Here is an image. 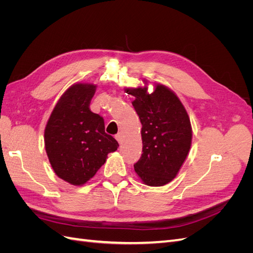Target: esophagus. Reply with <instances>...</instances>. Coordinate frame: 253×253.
<instances>
[{"instance_id":"1","label":"esophagus","mask_w":253,"mask_h":253,"mask_svg":"<svg viewBox=\"0 0 253 253\" xmlns=\"http://www.w3.org/2000/svg\"><path fill=\"white\" fill-rule=\"evenodd\" d=\"M122 137H124V135H122V133H120V132L116 135V139L119 143H121V141H122Z\"/></svg>"}]
</instances>
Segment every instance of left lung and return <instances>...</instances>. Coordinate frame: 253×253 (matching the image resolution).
<instances>
[{
	"instance_id": "8db88e82",
	"label": "left lung",
	"mask_w": 253,
	"mask_h": 253,
	"mask_svg": "<svg viewBox=\"0 0 253 253\" xmlns=\"http://www.w3.org/2000/svg\"><path fill=\"white\" fill-rule=\"evenodd\" d=\"M144 85L125 90L135 97L132 101L141 122L142 154L134 165L141 181L162 187L178 174L192 143V127L185 106L174 91L156 83L153 93Z\"/></svg>"
}]
</instances>
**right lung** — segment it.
<instances>
[{"label": "right lung", "instance_id": "add662e5", "mask_svg": "<svg viewBox=\"0 0 253 253\" xmlns=\"http://www.w3.org/2000/svg\"><path fill=\"white\" fill-rule=\"evenodd\" d=\"M96 85L75 83L60 97L44 131L45 151L53 172L73 186L87 182L119 147L104 131V120L89 110Z\"/></svg>", "mask_w": 253, "mask_h": 253}]
</instances>
